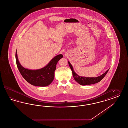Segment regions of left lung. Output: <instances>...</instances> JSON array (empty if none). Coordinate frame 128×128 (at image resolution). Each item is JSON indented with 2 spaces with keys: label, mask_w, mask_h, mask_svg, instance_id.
<instances>
[{
  "label": "left lung",
  "mask_w": 128,
  "mask_h": 128,
  "mask_svg": "<svg viewBox=\"0 0 128 128\" xmlns=\"http://www.w3.org/2000/svg\"><path fill=\"white\" fill-rule=\"evenodd\" d=\"M69 66H70L71 68V70L72 71V76L74 79V80L80 85H90V84H94L96 83H97L98 82H100L104 78V76H106L107 73L109 71V69H108L106 72H105L104 74L102 75L99 76L98 77H81L80 76L77 75L75 72L74 71L72 66L71 65L70 62H68Z\"/></svg>",
  "instance_id": "left-lung-1"
}]
</instances>
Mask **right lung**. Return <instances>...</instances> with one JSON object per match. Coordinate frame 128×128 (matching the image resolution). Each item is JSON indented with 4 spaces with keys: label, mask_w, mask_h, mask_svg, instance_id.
<instances>
[{
    "label": "right lung",
    "mask_w": 128,
    "mask_h": 128,
    "mask_svg": "<svg viewBox=\"0 0 128 128\" xmlns=\"http://www.w3.org/2000/svg\"><path fill=\"white\" fill-rule=\"evenodd\" d=\"M62 58V55L61 54L57 55L44 67L32 70L26 69L20 64L18 58L16 51V63L21 74L30 84L37 86H46L51 84L54 79L57 62Z\"/></svg>",
    "instance_id": "obj_1"
}]
</instances>
